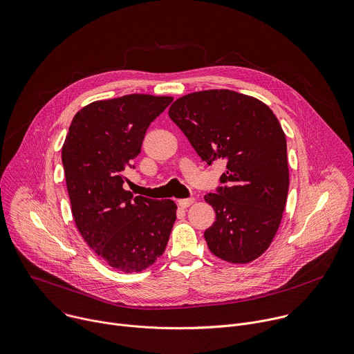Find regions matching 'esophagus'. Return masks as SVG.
Segmentation results:
<instances>
[{
	"mask_svg": "<svg viewBox=\"0 0 354 354\" xmlns=\"http://www.w3.org/2000/svg\"><path fill=\"white\" fill-rule=\"evenodd\" d=\"M194 202V198L191 196V198H185V199H180L178 201V205L181 206V207H187V206H189L191 203Z\"/></svg>",
	"mask_w": 354,
	"mask_h": 354,
	"instance_id": "obj_1",
	"label": "esophagus"
}]
</instances>
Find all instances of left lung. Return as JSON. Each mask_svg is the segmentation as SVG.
Listing matches in <instances>:
<instances>
[{
    "label": "left lung",
    "instance_id": "1",
    "mask_svg": "<svg viewBox=\"0 0 354 354\" xmlns=\"http://www.w3.org/2000/svg\"><path fill=\"white\" fill-rule=\"evenodd\" d=\"M169 115L209 166L226 160L222 187L205 195L216 212L203 233L209 250L233 263L254 261L270 245L289 191L286 136L276 115L227 89L183 96Z\"/></svg>",
    "mask_w": 354,
    "mask_h": 354
}]
</instances>
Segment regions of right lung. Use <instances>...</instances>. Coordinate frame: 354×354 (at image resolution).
<instances>
[{"mask_svg": "<svg viewBox=\"0 0 354 354\" xmlns=\"http://www.w3.org/2000/svg\"><path fill=\"white\" fill-rule=\"evenodd\" d=\"M169 96L127 95L77 113L62 147L73 216L86 244L111 268L131 273L165 252L176 222L174 201L133 196L122 188L151 122Z\"/></svg>", "mask_w": 354, "mask_h": 354, "instance_id": "right-lung-1", "label": "right lung"}]
</instances>
